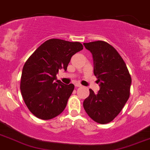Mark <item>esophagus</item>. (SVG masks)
<instances>
[{
    "label": "esophagus",
    "instance_id": "34e87169",
    "mask_svg": "<svg viewBox=\"0 0 150 150\" xmlns=\"http://www.w3.org/2000/svg\"><path fill=\"white\" fill-rule=\"evenodd\" d=\"M75 87H81L82 85L80 83H75Z\"/></svg>",
    "mask_w": 150,
    "mask_h": 150
}]
</instances>
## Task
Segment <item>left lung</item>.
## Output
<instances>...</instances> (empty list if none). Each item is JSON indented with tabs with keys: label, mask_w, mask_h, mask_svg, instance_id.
I'll return each instance as SVG.
<instances>
[{
	"label": "left lung",
	"mask_w": 150,
	"mask_h": 150,
	"mask_svg": "<svg viewBox=\"0 0 150 150\" xmlns=\"http://www.w3.org/2000/svg\"><path fill=\"white\" fill-rule=\"evenodd\" d=\"M93 55L94 75L98 78L100 90L83 102V107L91 119L107 124L117 116L129 99L132 83L125 62L118 52L105 41L83 43Z\"/></svg>",
	"instance_id": "1"
}]
</instances>
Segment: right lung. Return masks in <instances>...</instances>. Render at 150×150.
<instances>
[{
  "label": "right lung",
  "instance_id": "1",
  "mask_svg": "<svg viewBox=\"0 0 150 150\" xmlns=\"http://www.w3.org/2000/svg\"><path fill=\"white\" fill-rule=\"evenodd\" d=\"M83 49L79 42L50 39L25 62L20 88L26 106L38 118L52 119L65 110L75 86L62 83L56 75L60 69L66 71L72 55Z\"/></svg>",
  "mask_w": 150,
  "mask_h": 150
}]
</instances>
